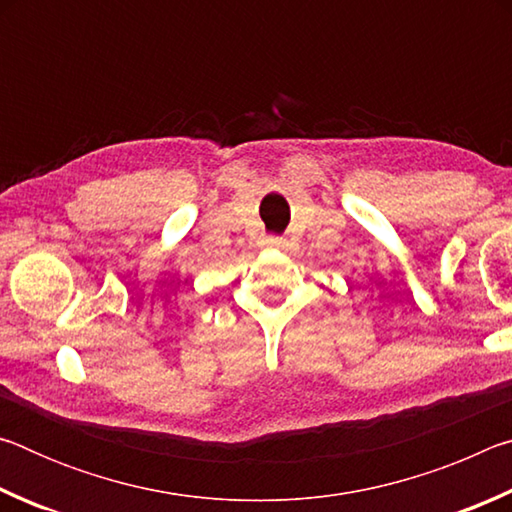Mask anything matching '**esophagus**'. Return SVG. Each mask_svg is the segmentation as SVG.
Returning <instances> with one entry per match:
<instances>
[{"instance_id": "34e87169", "label": "esophagus", "mask_w": 512, "mask_h": 512, "mask_svg": "<svg viewBox=\"0 0 512 512\" xmlns=\"http://www.w3.org/2000/svg\"><path fill=\"white\" fill-rule=\"evenodd\" d=\"M268 246H273V248H287L289 241L284 239V237H271V239H268Z\"/></svg>"}]
</instances>
